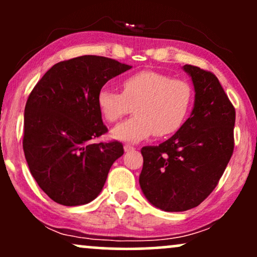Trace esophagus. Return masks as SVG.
Here are the masks:
<instances>
[{
  "label": "esophagus",
  "mask_w": 257,
  "mask_h": 257,
  "mask_svg": "<svg viewBox=\"0 0 257 257\" xmlns=\"http://www.w3.org/2000/svg\"><path fill=\"white\" fill-rule=\"evenodd\" d=\"M134 149H135V147L128 145V144H126V145H124V151H131V150H134Z\"/></svg>",
  "instance_id": "esophagus-1"
}]
</instances>
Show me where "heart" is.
Segmentation results:
<instances>
[{
	"label": "heart",
	"mask_w": 257,
	"mask_h": 257,
	"mask_svg": "<svg viewBox=\"0 0 257 257\" xmlns=\"http://www.w3.org/2000/svg\"><path fill=\"white\" fill-rule=\"evenodd\" d=\"M192 85L157 71H139L122 81V93L104 87L96 96L100 114L116 123L134 106L135 116L112 129L114 139L139 143L152 134L163 138L181 128L193 106Z\"/></svg>",
	"instance_id": "heart-1"
}]
</instances>
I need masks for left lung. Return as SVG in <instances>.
<instances>
[{
  "mask_svg": "<svg viewBox=\"0 0 257 257\" xmlns=\"http://www.w3.org/2000/svg\"><path fill=\"white\" fill-rule=\"evenodd\" d=\"M194 107L190 118L158 146L141 149L140 187L164 211L198 206L219 184L234 149L235 110L213 72L193 65Z\"/></svg>",
  "mask_w": 257,
  "mask_h": 257,
  "instance_id": "obj_1",
  "label": "left lung"
}]
</instances>
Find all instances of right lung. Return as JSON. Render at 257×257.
I'll list each match as a JSON object with an SVG mask.
<instances>
[{
	"instance_id": "obj_1",
	"label": "right lung",
	"mask_w": 257,
	"mask_h": 257,
	"mask_svg": "<svg viewBox=\"0 0 257 257\" xmlns=\"http://www.w3.org/2000/svg\"><path fill=\"white\" fill-rule=\"evenodd\" d=\"M114 59L82 55L52 66L25 105L23 149L31 175L61 205L87 204L104 187L122 143H94L107 133L96 96L106 82L131 69Z\"/></svg>"
}]
</instances>
